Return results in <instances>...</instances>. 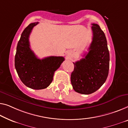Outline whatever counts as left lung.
<instances>
[{
	"instance_id": "left-lung-1",
	"label": "left lung",
	"mask_w": 128,
	"mask_h": 128,
	"mask_svg": "<svg viewBox=\"0 0 128 128\" xmlns=\"http://www.w3.org/2000/svg\"><path fill=\"white\" fill-rule=\"evenodd\" d=\"M92 41L84 58L73 62L70 81L76 92L90 94L106 80L109 70V52L104 32L98 24H92Z\"/></svg>"
}]
</instances>
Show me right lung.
<instances>
[{"label": "right lung", "mask_w": 128, "mask_h": 128, "mask_svg": "<svg viewBox=\"0 0 128 128\" xmlns=\"http://www.w3.org/2000/svg\"><path fill=\"white\" fill-rule=\"evenodd\" d=\"M38 24L32 23L24 28L18 42L15 56V67L20 80L27 87L34 90L48 87L53 80L54 72L64 61L62 56L40 59L30 49V34Z\"/></svg>", "instance_id": "right-lung-1"}]
</instances>
